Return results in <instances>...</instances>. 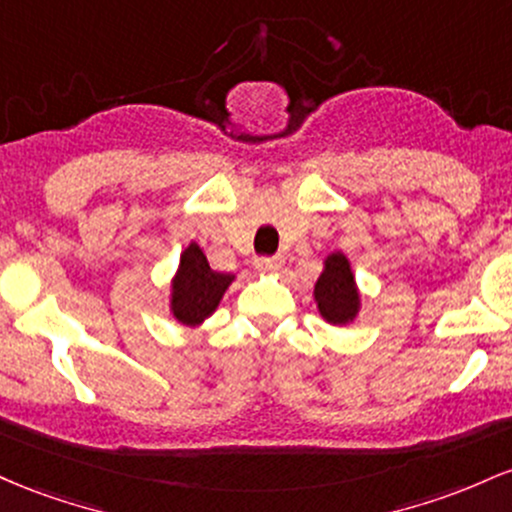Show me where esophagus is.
<instances>
[{
    "label": "esophagus",
    "instance_id": "esophagus-1",
    "mask_svg": "<svg viewBox=\"0 0 512 512\" xmlns=\"http://www.w3.org/2000/svg\"><path fill=\"white\" fill-rule=\"evenodd\" d=\"M283 256H266V258H258L256 268L261 273H278L283 268Z\"/></svg>",
    "mask_w": 512,
    "mask_h": 512
}]
</instances>
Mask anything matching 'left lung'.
Wrapping results in <instances>:
<instances>
[{
    "label": "left lung",
    "mask_w": 512,
    "mask_h": 512,
    "mask_svg": "<svg viewBox=\"0 0 512 512\" xmlns=\"http://www.w3.org/2000/svg\"><path fill=\"white\" fill-rule=\"evenodd\" d=\"M314 304L319 309V317L331 326H348L358 319L363 309L358 280H355L353 266L343 251H331L324 258L317 283H314Z\"/></svg>",
    "instance_id": "left-lung-1"
}]
</instances>
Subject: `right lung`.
<instances>
[{"mask_svg": "<svg viewBox=\"0 0 512 512\" xmlns=\"http://www.w3.org/2000/svg\"><path fill=\"white\" fill-rule=\"evenodd\" d=\"M234 280H237V275L212 271L203 246L198 241H191L181 251L179 268H176L169 285L171 317L181 326L195 329L217 312L222 297Z\"/></svg>", "mask_w": 512, "mask_h": 512, "instance_id": "add662e5", "label": "right lung"}]
</instances>
